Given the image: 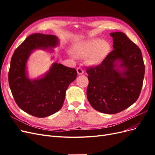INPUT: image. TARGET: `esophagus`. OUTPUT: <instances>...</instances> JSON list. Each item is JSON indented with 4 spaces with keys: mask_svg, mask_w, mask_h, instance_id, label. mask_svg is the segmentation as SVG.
Listing matches in <instances>:
<instances>
[{
    "mask_svg": "<svg viewBox=\"0 0 155 155\" xmlns=\"http://www.w3.org/2000/svg\"><path fill=\"white\" fill-rule=\"evenodd\" d=\"M77 72L79 75H81L83 74V70L81 67H78L77 68Z\"/></svg>",
    "mask_w": 155,
    "mask_h": 155,
    "instance_id": "esophagus-1",
    "label": "esophagus"
}]
</instances>
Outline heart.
I'll use <instances>...</instances> for the list:
<instances>
[{"instance_id": "b5f03b06", "label": "heart", "mask_w": 155, "mask_h": 155, "mask_svg": "<svg viewBox=\"0 0 155 155\" xmlns=\"http://www.w3.org/2000/svg\"><path fill=\"white\" fill-rule=\"evenodd\" d=\"M109 50V45L105 41L99 39L88 41L82 44L78 49L79 56H87L92 54L90 58L91 62L97 63L104 58Z\"/></svg>"}]
</instances>
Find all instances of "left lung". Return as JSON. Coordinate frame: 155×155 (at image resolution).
Wrapping results in <instances>:
<instances>
[{"mask_svg": "<svg viewBox=\"0 0 155 155\" xmlns=\"http://www.w3.org/2000/svg\"><path fill=\"white\" fill-rule=\"evenodd\" d=\"M113 49L102 62L87 67V99L95 110L105 114H116L133 105L138 100L143 86L145 65L141 50L123 32L110 34ZM120 60L119 72L115 68Z\"/></svg>", "mask_w": 155, "mask_h": 155, "instance_id": "obj_1", "label": "left lung"}]
</instances>
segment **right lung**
I'll list each match as a JSON object with an SVG mask.
<instances>
[{
  "mask_svg": "<svg viewBox=\"0 0 155 155\" xmlns=\"http://www.w3.org/2000/svg\"><path fill=\"white\" fill-rule=\"evenodd\" d=\"M58 44L55 35L32 34L18 46L11 59L8 81L14 100L22 110L38 118L61 109L67 89L77 76L75 68L55 63L43 78L30 80L26 77V64L31 51L55 47Z\"/></svg>",
  "mask_w": 155,
  "mask_h": 155,
  "instance_id": "1",
  "label": "right lung"
}]
</instances>
